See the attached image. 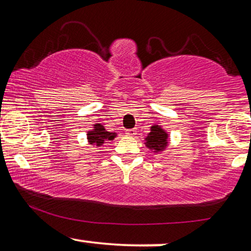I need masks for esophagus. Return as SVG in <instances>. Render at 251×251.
Returning a JSON list of instances; mask_svg holds the SVG:
<instances>
[{
	"mask_svg": "<svg viewBox=\"0 0 251 251\" xmlns=\"http://www.w3.org/2000/svg\"><path fill=\"white\" fill-rule=\"evenodd\" d=\"M126 134L129 135V137H134L135 134H137V131H135V128H131V129H126Z\"/></svg>",
	"mask_w": 251,
	"mask_h": 251,
	"instance_id": "esophagus-1",
	"label": "esophagus"
}]
</instances>
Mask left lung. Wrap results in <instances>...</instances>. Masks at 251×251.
<instances>
[{"instance_id": "8db88e82", "label": "left lung", "mask_w": 251, "mask_h": 251, "mask_svg": "<svg viewBox=\"0 0 251 251\" xmlns=\"http://www.w3.org/2000/svg\"><path fill=\"white\" fill-rule=\"evenodd\" d=\"M146 146L149 149H153L155 151L165 149L168 145V133L158 125L151 126V132L145 138Z\"/></svg>"}]
</instances>
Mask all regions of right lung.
Wrapping results in <instances>:
<instances>
[{"label": "right lung", "instance_id": "add662e5", "mask_svg": "<svg viewBox=\"0 0 251 251\" xmlns=\"http://www.w3.org/2000/svg\"><path fill=\"white\" fill-rule=\"evenodd\" d=\"M114 137H116V133H114V132H107L105 127H103L102 125H100V124H96L93 131H89L87 133L89 144H92V145L94 144V145L97 146H100L101 144L105 143L106 140L114 139Z\"/></svg>", "mask_w": 251, "mask_h": 251}]
</instances>
